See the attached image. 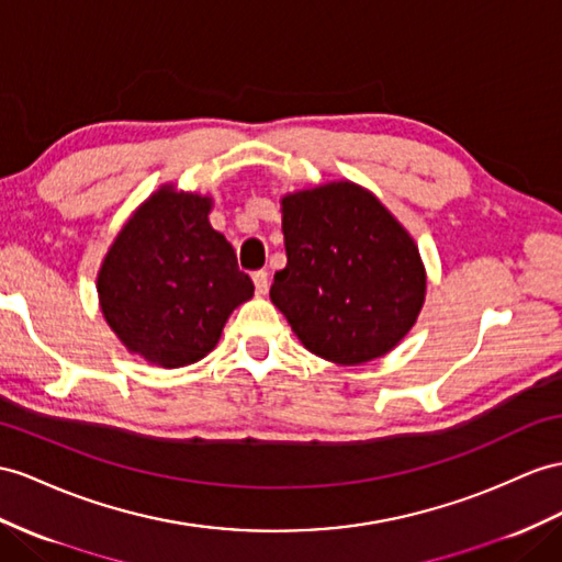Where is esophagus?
I'll return each instance as SVG.
<instances>
[{
    "label": "esophagus",
    "mask_w": 562,
    "mask_h": 562,
    "mask_svg": "<svg viewBox=\"0 0 562 562\" xmlns=\"http://www.w3.org/2000/svg\"><path fill=\"white\" fill-rule=\"evenodd\" d=\"M251 280H254V286H256V294H268V272L266 270H256L254 276H251Z\"/></svg>",
    "instance_id": "34e87169"
}]
</instances>
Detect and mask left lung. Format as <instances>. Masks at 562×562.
Segmentation results:
<instances>
[{
	"instance_id": "8db88e82",
	"label": "left lung",
	"mask_w": 562,
	"mask_h": 562,
	"mask_svg": "<svg viewBox=\"0 0 562 562\" xmlns=\"http://www.w3.org/2000/svg\"><path fill=\"white\" fill-rule=\"evenodd\" d=\"M286 266L270 301L304 347L337 366L390 353L418 321L427 272L418 244L351 180L280 199Z\"/></svg>"
}]
</instances>
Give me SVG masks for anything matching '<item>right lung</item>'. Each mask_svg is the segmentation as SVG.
Instances as JSON below:
<instances>
[{
	"label": "right lung",
	"instance_id": "1",
	"mask_svg": "<svg viewBox=\"0 0 562 562\" xmlns=\"http://www.w3.org/2000/svg\"><path fill=\"white\" fill-rule=\"evenodd\" d=\"M211 196L161 184L133 211L97 272L104 321L123 347L158 368L201 361L254 282L209 223Z\"/></svg>",
	"mask_w": 562,
	"mask_h": 562
}]
</instances>
